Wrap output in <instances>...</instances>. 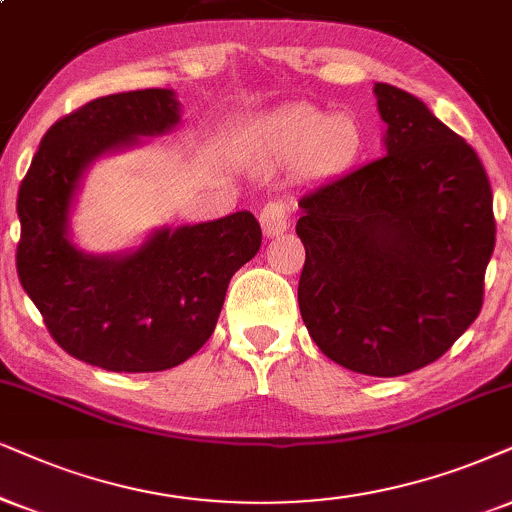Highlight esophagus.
<instances>
[{
  "label": "esophagus",
  "instance_id": "34e87169",
  "mask_svg": "<svg viewBox=\"0 0 512 512\" xmlns=\"http://www.w3.org/2000/svg\"><path fill=\"white\" fill-rule=\"evenodd\" d=\"M260 224H262V231L267 238L283 234L290 224L288 205L283 203V200H269V203L260 210Z\"/></svg>",
  "mask_w": 512,
  "mask_h": 512
}]
</instances>
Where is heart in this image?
I'll list each match as a JSON object with an SVG mask.
<instances>
[{"label":"heart","instance_id":"1","mask_svg":"<svg viewBox=\"0 0 512 512\" xmlns=\"http://www.w3.org/2000/svg\"><path fill=\"white\" fill-rule=\"evenodd\" d=\"M361 127L349 113H326L312 103L283 108L267 122L262 148L278 163L300 160L304 172H333L361 151Z\"/></svg>","mask_w":512,"mask_h":512}]
</instances>
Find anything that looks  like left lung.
Segmentation results:
<instances>
[{
  "label": "left lung",
  "instance_id": "1",
  "mask_svg": "<svg viewBox=\"0 0 512 512\" xmlns=\"http://www.w3.org/2000/svg\"><path fill=\"white\" fill-rule=\"evenodd\" d=\"M373 92L387 155L300 198L297 302L328 359L394 378L437 361L477 319L496 219L472 146L404 89Z\"/></svg>",
  "mask_w": 512,
  "mask_h": 512
}]
</instances>
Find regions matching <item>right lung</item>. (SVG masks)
<instances>
[{"instance_id":"obj_1","label":"right lung","mask_w":512,"mask_h":512,"mask_svg":"<svg viewBox=\"0 0 512 512\" xmlns=\"http://www.w3.org/2000/svg\"><path fill=\"white\" fill-rule=\"evenodd\" d=\"M179 122L170 89L101 96L44 134L18 189L16 269L70 357L115 373L179 366L215 331L231 276L257 255L255 215L155 231L137 252L84 255L68 241L77 181L94 158Z\"/></svg>"}]
</instances>
